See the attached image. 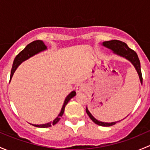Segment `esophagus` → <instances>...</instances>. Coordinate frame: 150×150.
I'll return each instance as SVG.
<instances>
[{
	"mask_svg": "<svg viewBox=\"0 0 150 150\" xmlns=\"http://www.w3.org/2000/svg\"><path fill=\"white\" fill-rule=\"evenodd\" d=\"M86 90V86L84 84H79L76 87V92L77 93H81V92L84 91Z\"/></svg>",
	"mask_w": 150,
	"mask_h": 150,
	"instance_id": "obj_1",
	"label": "esophagus"
}]
</instances>
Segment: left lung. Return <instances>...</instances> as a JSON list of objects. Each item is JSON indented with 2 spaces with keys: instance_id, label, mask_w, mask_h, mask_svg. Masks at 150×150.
I'll return each mask as SVG.
<instances>
[{
  "instance_id": "1",
  "label": "left lung",
  "mask_w": 150,
  "mask_h": 150,
  "mask_svg": "<svg viewBox=\"0 0 150 150\" xmlns=\"http://www.w3.org/2000/svg\"><path fill=\"white\" fill-rule=\"evenodd\" d=\"M102 45L103 46L106 47V48L111 50V51L113 52V54H116V55L117 56H120V57H122V58H125V59L128 60V61L133 64V66L135 67L136 70H137V73H138L141 84L142 85V80L143 79H142V72H141L140 61H139V59L138 57V55H137V54L134 51V50L131 49L129 47L127 46L126 43H125L124 42L120 41V40H110V41H104L102 43ZM86 113L88 114V115L89 116V117L91 119L92 121L95 122L96 124H97V125H101V126H104V127L111 126V125H114L115 124L117 123V122H120L122 120H119V121L111 122H102L100 121V120H98L97 119H96L93 115H92L91 113L89 112L88 109L87 107H86ZM123 119H122V120H123Z\"/></svg>"
}]
</instances>
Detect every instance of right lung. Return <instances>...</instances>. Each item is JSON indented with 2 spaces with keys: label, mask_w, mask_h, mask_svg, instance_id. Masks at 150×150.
Segmentation results:
<instances>
[{
  "label": "right lung",
  "mask_w": 150,
  "mask_h": 150,
  "mask_svg": "<svg viewBox=\"0 0 150 150\" xmlns=\"http://www.w3.org/2000/svg\"><path fill=\"white\" fill-rule=\"evenodd\" d=\"M47 50V46L45 45V43H43V40H35V41L32 42L30 44H28V46L25 47L16 57H15L14 60H13V65H12V69L11 71V76L10 79H11L12 77H13V73L16 71V69H17V67L22 64L23 62L26 61L27 59H30V57H33V56L36 55V54H39V53L42 52L43 51H46ZM76 95V92L75 91H72L70 93L67 95L66 96L65 99H64V104H63L62 107L61 109V111H60L59 114L58 115L57 117L54 119L53 121H51L49 122H47V123L44 124H32L30 123V125H33V126L38 127V128H48V127H51V125H54L55 124H57V122L59 121L60 118H61L62 116L63 115L64 112V108H65V106L67 104L68 102L72 98H73L74 96H75Z\"/></svg>",
  "instance_id": "right-lung-1"
}]
</instances>
